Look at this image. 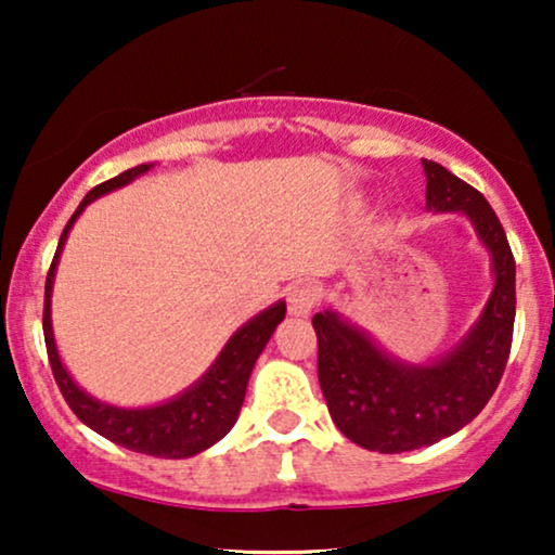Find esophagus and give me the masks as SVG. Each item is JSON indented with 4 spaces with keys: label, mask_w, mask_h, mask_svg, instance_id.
<instances>
[{
    "label": "esophagus",
    "mask_w": 555,
    "mask_h": 555,
    "mask_svg": "<svg viewBox=\"0 0 555 555\" xmlns=\"http://www.w3.org/2000/svg\"><path fill=\"white\" fill-rule=\"evenodd\" d=\"M318 287L313 283H295L287 291V310L293 315H310V310L318 306Z\"/></svg>",
    "instance_id": "34e87169"
}]
</instances>
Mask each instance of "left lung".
<instances>
[{
	"instance_id": "8db88e82",
	"label": "left lung",
	"mask_w": 555,
	"mask_h": 555,
	"mask_svg": "<svg viewBox=\"0 0 555 555\" xmlns=\"http://www.w3.org/2000/svg\"><path fill=\"white\" fill-rule=\"evenodd\" d=\"M427 209L460 211L490 255L492 293L450 351L427 363L391 356L338 310L313 315L318 382L336 427L363 450L399 454L452 437L495 393L513 344L515 260L488 199L435 162L422 158Z\"/></svg>"
}]
</instances>
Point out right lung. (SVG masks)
<instances>
[{
  "label": "right lung",
  "instance_id": "obj_1",
  "mask_svg": "<svg viewBox=\"0 0 555 555\" xmlns=\"http://www.w3.org/2000/svg\"><path fill=\"white\" fill-rule=\"evenodd\" d=\"M154 169V164L133 166L118 177H113L95 189H90L80 207L75 209L70 222L65 224L63 234H60L57 253L52 257L48 283H44V315H42V331H44V346H48L50 366L55 374V382L63 391L67 406L73 409L75 416L90 427L98 435L111 439L131 452L154 454V457L164 460H184L194 457L211 444H217L227 431L237 422L242 401H245L247 382L253 374L255 361L268 346L272 333L285 318V300L272 302L255 318H249L245 325H240L227 340L222 351L215 359V363L196 378L192 386L177 397L162 401V404L151 406H116L105 404V401L90 397L86 389H80L78 382L65 369L63 359L57 353L55 333H52V285H55V272L60 255L70 234L73 224L86 211L90 202L98 196L116 192V189L131 184L133 179L143 177V173Z\"/></svg>",
  "mask_w": 555,
  "mask_h": 555
}]
</instances>
